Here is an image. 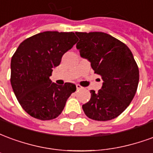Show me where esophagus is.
Listing matches in <instances>:
<instances>
[{"instance_id":"34e87169","label":"esophagus","mask_w":153,"mask_h":153,"mask_svg":"<svg viewBox=\"0 0 153 153\" xmlns=\"http://www.w3.org/2000/svg\"><path fill=\"white\" fill-rule=\"evenodd\" d=\"M76 88L78 90L82 89V88H83V87L81 86V85H79V84H76Z\"/></svg>"}]
</instances>
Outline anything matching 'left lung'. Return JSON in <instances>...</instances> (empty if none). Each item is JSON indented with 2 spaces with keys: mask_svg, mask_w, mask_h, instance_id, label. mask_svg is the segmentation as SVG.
I'll list each match as a JSON object with an SVG mask.
<instances>
[{
  "mask_svg": "<svg viewBox=\"0 0 153 153\" xmlns=\"http://www.w3.org/2000/svg\"><path fill=\"white\" fill-rule=\"evenodd\" d=\"M76 47L80 56L91 62L94 73L103 80L97 93L91 90V98L83 105L88 118L106 121L125 111L138 88L139 71L131 51L124 42L102 32L79 33Z\"/></svg>",
  "mask_w": 153,
  "mask_h": 153,
  "instance_id": "obj_1",
  "label": "left lung"
}]
</instances>
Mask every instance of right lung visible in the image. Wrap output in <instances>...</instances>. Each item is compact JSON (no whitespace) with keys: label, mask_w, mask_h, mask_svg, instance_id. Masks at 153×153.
Wrapping results in <instances>:
<instances>
[{"label":"right lung","mask_w":153,"mask_h":153,"mask_svg":"<svg viewBox=\"0 0 153 153\" xmlns=\"http://www.w3.org/2000/svg\"><path fill=\"white\" fill-rule=\"evenodd\" d=\"M73 32L47 31L19 44L11 58L10 83L16 98L28 115L41 120L56 118L75 92L71 83L57 85L50 76L66 51L76 43Z\"/></svg>","instance_id":"right-lung-1"}]
</instances>
